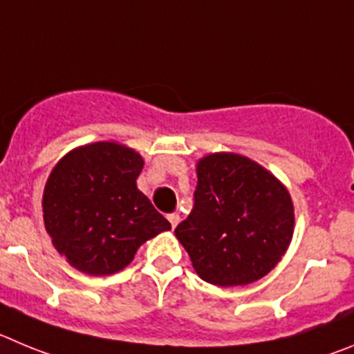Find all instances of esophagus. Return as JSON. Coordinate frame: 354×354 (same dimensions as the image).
Here are the masks:
<instances>
[{"mask_svg":"<svg viewBox=\"0 0 354 354\" xmlns=\"http://www.w3.org/2000/svg\"><path fill=\"white\" fill-rule=\"evenodd\" d=\"M167 221L171 222L173 227H176V225L180 224V215H178V213H171V215H167Z\"/></svg>","mask_w":354,"mask_h":354,"instance_id":"34e87169","label":"esophagus"}]
</instances>
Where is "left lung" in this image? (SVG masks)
<instances>
[{"mask_svg":"<svg viewBox=\"0 0 354 354\" xmlns=\"http://www.w3.org/2000/svg\"><path fill=\"white\" fill-rule=\"evenodd\" d=\"M190 215L174 229L205 282L247 286L272 272L295 231L286 185L243 155L221 151L199 158Z\"/></svg>","mask_w":354,"mask_h":354,"instance_id":"obj_1","label":"left lung"}]
</instances>
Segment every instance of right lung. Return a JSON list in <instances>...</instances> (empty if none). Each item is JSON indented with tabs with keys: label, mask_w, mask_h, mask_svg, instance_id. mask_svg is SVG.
I'll return each instance as SVG.
<instances>
[{
	"label": "right lung",
	"mask_w": 354,
	"mask_h": 354,
	"mask_svg": "<svg viewBox=\"0 0 354 354\" xmlns=\"http://www.w3.org/2000/svg\"><path fill=\"white\" fill-rule=\"evenodd\" d=\"M142 160L116 141L79 146L59 158L42 197L54 248L86 275L122 272L138 248L171 224L138 189Z\"/></svg>",
	"instance_id": "1"
}]
</instances>
